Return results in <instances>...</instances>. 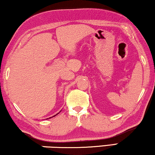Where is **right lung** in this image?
Returning <instances> with one entry per match:
<instances>
[{
    "mask_svg": "<svg viewBox=\"0 0 155 155\" xmlns=\"http://www.w3.org/2000/svg\"><path fill=\"white\" fill-rule=\"evenodd\" d=\"M57 114H58V113H57ZM57 115H54V116H53V117H54V116H56V115H57ZM50 118H51V117H50ZM48 119H49V118H48Z\"/></svg>",
    "mask_w": 155,
    "mask_h": 155,
    "instance_id": "add662e5",
    "label": "right lung"
}]
</instances>
